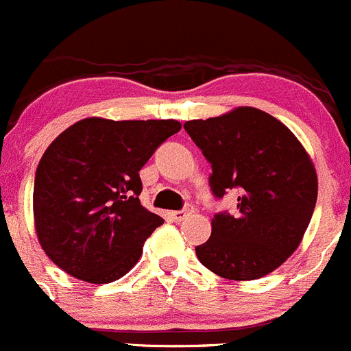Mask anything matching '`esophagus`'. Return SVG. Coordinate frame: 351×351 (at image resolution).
<instances>
[{"label": "esophagus", "mask_w": 351, "mask_h": 351, "mask_svg": "<svg viewBox=\"0 0 351 351\" xmlns=\"http://www.w3.org/2000/svg\"><path fill=\"white\" fill-rule=\"evenodd\" d=\"M191 213H193V206H189V204H187V206L184 208V210L172 211V218H174L176 221H180V220H184V218H186V217H189Z\"/></svg>", "instance_id": "esophagus-1"}]
</instances>
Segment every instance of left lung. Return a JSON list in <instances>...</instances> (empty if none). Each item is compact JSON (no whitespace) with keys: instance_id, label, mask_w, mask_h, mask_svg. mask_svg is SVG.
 Instances as JSON below:
<instances>
[{"instance_id":"obj_1","label":"left lung","mask_w":351,"mask_h":351,"mask_svg":"<svg viewBox=\"0 0 351 351\" xmlns=\"http://www.w3.org/2000/svg\"><path fill=\"white\" fill-rule=\"evenodd\" d=\"M184 130L211 165L215 199L237 193V211L211 218V237L196 245L201 265L221 278L256 280L287 261L308 227L317 176L292 131L254 107H239Z\"/></svg>"}]
</instances>
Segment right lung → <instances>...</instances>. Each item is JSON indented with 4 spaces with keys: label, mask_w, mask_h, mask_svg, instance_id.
Segmentation results:
<instances>
[{
    "label": "right lung",
    "mask_w": 351,
    "mask_h": 351,
    "mask_svg": "<svg viewBox=\"0 0 351 351\" xmlns=\"http://www.w3.org/2000/svg\"><path fill=\"white\" fill-rule=\"evenodd\" d=\"M180 130L174 119L86 117L49 145L34 180L39 242L62 271L109 283L140 259L164 218L141 206L140 171Z\"/></svg>",
    "instance_id": "1"
}]
</instances>
